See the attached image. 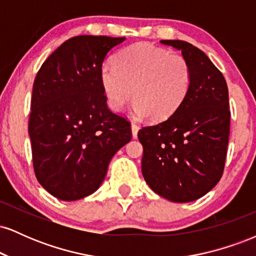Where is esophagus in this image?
<instances>
[{
  "label": "esophagus",
  "mask_w": 256,
  "mask_h": 256,
  "mask_svg": "<svg viewBox=\"0 0 256 256\" xmlns=\"http://www.w3.org/2000/svg\"><path fill=\"white\" fill-rule=\"evenodd\" d=\"M138 131H140V126H138L136 122H131V132H132V137L134 138H137V134Z\"/></svg>",
  "instance_id": "obj_1"
}]
</instances>
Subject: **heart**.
Returning a JSON list of instances; mask_svg holds the SVG:
<instances>
[{
  "mask_svg": "<svg viewBox=\"0 0 256 256\" xmlns=\"http://www.w3.org/2000/svg\"><path fill=\"white\" fill-rule=\"evenodd\" d=\"M114 67L100 72L108 107L120 112L134 100V110L152 120H165L183 104L192 83V70L182 55L146 43H137L119 52Z\"/></svg>",
  "mask_w": 256,
  "mask_h": 256,
  "instance_id": "1",
  "label": "heart"
}]
</instances>
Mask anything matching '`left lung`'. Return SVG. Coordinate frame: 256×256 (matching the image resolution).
I'll return each mask as SVG.
<instances>
[{"label": "left lung", "mask_w": 256, "mask_h": 256, "mask_svg": "<svg viewBox=\"0 0 256 256\" xmlns=\"http://www.w3.org/2000/svg\"><path fill=\"white\" fill-rule=\"evenodd\" d=\"M161 43L182 50L192 70V83L171 116L138 131L142 173L152 192L183 204L210 192L224 172L230 134L228 91L224 76L204 52L184 40Z\"/></svg>", "instance_id": "8db88e82"}]
</instances>
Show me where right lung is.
<instances>
[{
	"instance_id": "1",
	"label": "right lung",
	"mask_w": 256,
	"mask_h": 256,
	"mask_svg": "<svg viewBox=\"0 0 256 256\" xmlns=\"http://www.w3.org/2000/svg\"><path fill=\"white\" fill-rule=\"evenodd\" d=\"M125 37L77 36L44 61L32 89L28 134L34 174L62 201L98 189L131 125L107 107L100 82L106 56Z\"/></svg>"
}]
</instances>
